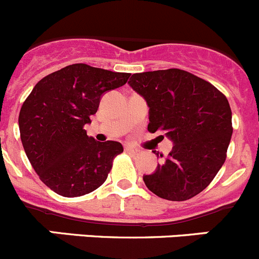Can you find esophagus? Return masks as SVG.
<instances>
[{
	"mask_svg": "<svg viewBox=\"0 0 259 259\" xmlns=\"http://www.w3.org/2000/svg\"><path fill=\"white\" fill-rule=\"evenodd\" d=\"M124 150H125V151H127V152H130V154H134V155L139 154V150L135 149V147H132V146H125Z\"/></svg>",
	"mask_w": 259,
	"mask_h": 259,
	"instance_id": "1",
	"label": "esophagus"
}]
</instances>
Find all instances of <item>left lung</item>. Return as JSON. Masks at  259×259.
<instances>
[{
  "mask_svg": "<svg viewBox=\"0 0 259 259\" xmlns=\"http://www.w3.org/2000/svg\"><path fill=\"white\" fill-rule=\"evenodd\" d=\"M128 83L146 100L147 130L162 131L173 142L168 157L144 176L145 184L164 199L192 198L225 162L233 135L228 99L210 82L178 68L134 73Z\"/></svg>",
  "mask_w": 259,
  "mask_h": 259,
  "instance_id": "8db88e82",
  "label": "left lung"
}]
</instances>
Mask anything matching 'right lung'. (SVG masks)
<instances>
[{
	"label": "right lung",
	"mask_w": 259,
	"mask_h": 259,
	"mask_svg": "<svg viewBox=\"0 0 259 259\" xmlns=\"http://www.w3.org/2000/svg\"><path fill=\"white\" fill-rule=\"evenodd\" d=\"M128 77L130 73L76 63L34 86L19 114L20 137L31 166L52 191L78 197L104 183L123 146L95 141L83 127L91 123L103 95Z\"/></svg>",
	"instance_id": "1"
}]
</instances>
